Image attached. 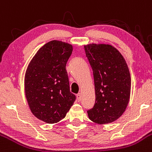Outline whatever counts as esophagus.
<instances>
[{"instance_id": "34e87169", "label": "esophagus", "mask_w": 152, "mask_h": 152, "mask_svg": "<svg viewBox=\"0 0 152 152\" xmlns=\"http://www.w3.org/2000/svg\"><path fill=\"white\" fill-rule=\"evenodd\" d=\"M76 97H77V100L78 101H80L81 99V93H78L76 95Z\"/></svg>"}]
</instances>
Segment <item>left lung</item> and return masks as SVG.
<instances>
[{"label":"left lung","instance_id":"obj_1","mask_svg":"<svg viewBox=\"0 0 152 152\" xmlns=\"http://www.w3.org/2000/svg\"><path fill=\"white\" fill-rule=\"evenodd\" d=\"M86 56L92 68L95 103L87 111L91 121L108 124L119 119L130 97L131 78L122 54L109 44L84 45Z\"/></svg>","mask_w":152,"mask_h":152}]
</instances>
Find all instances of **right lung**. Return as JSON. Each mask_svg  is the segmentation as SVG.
<instances>
[{
  "label": "right lung",
  "instance_id": "add662e5",
  "mask_svg": "<svg viewBox=\"0 0 152 152\" xmlns=\"http://www.w3.org/2000/svg\"><path fill=\"white\" fill-rule=\"evenodd\" d=\"M72 51L71 44L49 41L38 49L25 72V92L30 111L48 124L64 119L76 100L65 69Z\"/></svg>",
  "mask_w": 152,
  "mask_h": 152
}]
</instances>
